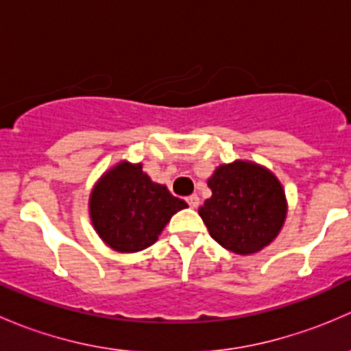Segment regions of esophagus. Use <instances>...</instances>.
<instances>
[{
    "instance_id": "34e87169",
    "label": "esophagus",
    "mask_w": 351,
    "mask_h": 351,
    "mask_svg": "<svg viewBox=\"0 0 351 351\" xmlns=\"http://www.w3.org/2000/svg\"><path fill=\"white\" fill-rule=\"evenodd\" d=\"M186 202H189V205L192 208H197L198 205H200V198H198V195H195V193H193V195H190L189 198H186Z\"/></svg>"
}]
</instances>
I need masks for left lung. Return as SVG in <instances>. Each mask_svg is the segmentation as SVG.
<instances>
[{
    "instance_id": "obj_1",
    "label": "left lung",
    "mask_w": 351,
    "mask_h": 351,
    "mask_svg": "<svg viewBox=\"0 0 351 351\" xmlns=\"http://www.w3.org/2000/svg\"><path fill=\"white\" fill-rule=\"evenodd\" d=\"M207 185L212 197L198 214L222 247L253 254L277 238L287 217V200L270 169L238 159L215 168Z\"/></svg>"
}]
</instances>
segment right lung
Segmentation results:
<instances>
[{"label":"right lung","instance_id":"obj_1","mask_svg":"<svg viewBox=\"0 0 351 351\" xmlns=\"http://www.w3.org/2000/svg\"><path fill=\"white\" fill-rule=\"evenodd\" d=\"M185 200L154 183L143 165L120 161L104 173L90 195V217L101 241L119 253H136L158 241Z\"/></svg>","mask_w":351,"mask_h":351}]
</instances>
